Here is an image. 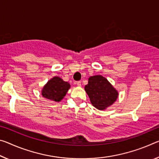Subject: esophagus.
Here are the masks:
<instances>
[{"label":"esophagus","instance_id":"obj_1","mask_svg":"<svg viewBox=\"0 0 159 159\" xmlns=\"http://www.w3.org/2000/svg\"><path fill=\"white\" fill-rule=\"evenodd\" d=\"M75 84H76L79 87L81 86V82H80V81H77L76 83H75Z\"/></svg>","mask_w":159,"mask_h":159}]
</instances>
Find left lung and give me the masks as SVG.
I'll return each mask as SVG.
<instances>
[{"mask_svg": "<svg viewBox=\"0 0 159 159\" xmlns=\"http://www.w3.org/2000/svg\"><path fill=\"white\" fill-rule=\"evenodd\" d=\"M85 90L91 104L100 110L111 106L119 95L117 90L101 75L90 76L89 84L85 86Z\"/></svg>", "mask_w": 159, "mask_h": 159, "instance_id": "1", "label": "left lung"}]
</instances>
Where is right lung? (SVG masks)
<instances>
[{"instance_id": "add662e5", "label": "right lung", "mask_w": 159, "mask_h": 159, "mask_svg": "<svg viewBox=\"0 0 159 159\" xmlns=\"http://www.w3.org/2000/svg\"><path fill=\"white\" fill-rule=\"evenodd\" d=\"M70 85L59 76L48 80L42 90V95L51 101L59 102L64 98Z\"/></svg>"}]
</instances>
